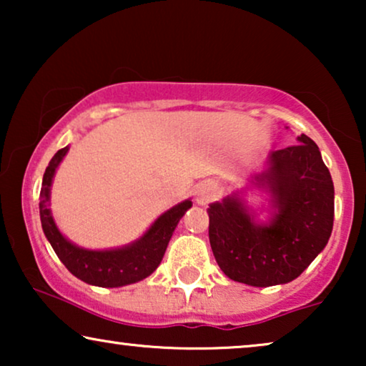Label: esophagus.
Listing matches in <instances>:
<instances>
[{
    "label": "esophagus",
    "mask_w": 366,
    "mask_h": 366,
    "mask_svg": "<svg viewBox=\"0 0 366 366\" xmlns=\"http://www.w3.org/2000/svg\"><path fill=\"white\" fill-rule=\"evenodd\" d=\"M218 194V184L214 182H203L197 187V192H194V199H197L198 204H208L213 202Z\"/></svg>",
    "instance_id": "esophagus-1"
}]
</instances>
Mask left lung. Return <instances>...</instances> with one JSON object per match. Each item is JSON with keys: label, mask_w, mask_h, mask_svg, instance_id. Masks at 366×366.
<instances>
[{"label": "left lung", "mask_w": 366, "mask_h": 366, "mask_svg": "<svg viewBox=\"0 0 366 366\" xmlns=\"http://www.w3.org/2000/svg\"><path fill=\"white\" fill-rule=\"evenodd\" d=\"M273 152L267 183L278 212L269 224H257L234 197L208 208L209 244L228 278L252 287H273L298 278L328 243L333 229L335 189L317 143Z\"/></svg>", "instance_id": "1"}]
</instances>
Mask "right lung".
<instances>
[{"instance_id":"add662e5","label":"right lung","mask_w":366,"mask_h":366,"mask_svg":"<svg viewBox=\"0 0 366 366\" xmlns=\"http://www.w3.org/2000/svg\"><path fill=\"white\" fill-rule=\"evenodd\" d=\"M66 153L68 147L58 149L51 162H49L46 172L43 174L41 199H39L41 227L48 242L51 243L54 253L58 254L61 263L74 277L84 283L94 285V287L117 288L123 287V285L137 283L139 280L149 277L158 268V264L162 263L169 238H172L174 228H177L184 212L192 208V202L187 199V202L179 203L172 209H168L167 213H163L152 224V228L129 247L104 249V252L79 248L76 244L69 243L59 233L48 207L49 188H51L54 172H56L58 164L61 163Z\"/></svg>"}]
</instances>
